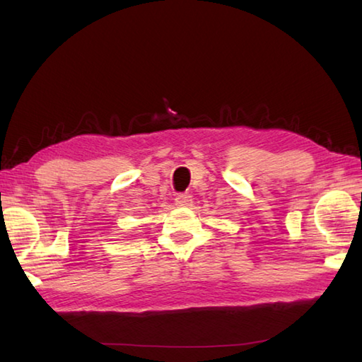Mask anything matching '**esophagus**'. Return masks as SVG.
<instances>
[{"label": "esophagus", "instance_id": "obj_1", "mask_svg": "<svg viewBox=\"0 0 362 362\" xmlns=\"http://www.w3.org/2000/svg\"><path fill=\"white\" fill-rule=\"evenodd\" d=\"M174 201H175L177 206H191V204H193V199H191V196L187 193L177 194Z\"/></svg>", "mask_w": 362, "mask_h": 362}]
</instances>
